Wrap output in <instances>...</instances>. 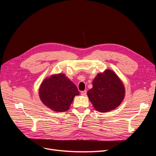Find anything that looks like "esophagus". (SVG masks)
Instances as JSON below:
<instances>
[{
  "instance_id": "esophagus-1",
  "label": "esophagus",
  "mask_w": 156,
  "mask_h": 156,
  "mask_svg": "<svg viewBox=\"0 0 156 156\" xmlns=\"http://www.w3.org/2000/svg\"><path fill=\"white\" fill-rule=\"evenodd\" d=\"M81 94L82 96H87V90H84V91H82V92H81Z\"/></svg>"
}]
</instances>
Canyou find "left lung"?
I'll return each mask as SVG.
<instances>
[{
	"label": "left lung",
	"instance_id": "left-lung-1",
	"mask_svg": "<svg viewBox=\"0 0 156 156\" xmlns=\"http://www.w3.org/2000/svg\"><path fill=\"white\" fill-rule=\"evenodd\" d=\"M92 88L87 92L94 108L107 112L119 107L125 97V87L121 79L111 69L98 73L92 82Z\"/></svg>",
	"mask_w": 156,
	"mask_h": 156
}]
</instances>
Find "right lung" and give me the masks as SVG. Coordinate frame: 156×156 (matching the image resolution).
Segmentation results:
<instances>
[{
    "label": "right lung",
    "instance_id": "add662e5",
    "mask_svg": "<svg viewBox=\"0 0 156 156\" xmlns=\"http://www.w3.org/2000/svg\"><path fill=\"white\" fill-rule=\"evenodd\" d=\"M79 92L76 86L64 73L52 75L40 84L39 96L44 104L56 112H65L69 108Z\"/></svg>",
    "mask_w": 156,
    "mask_h": 156
}]
</instances>
